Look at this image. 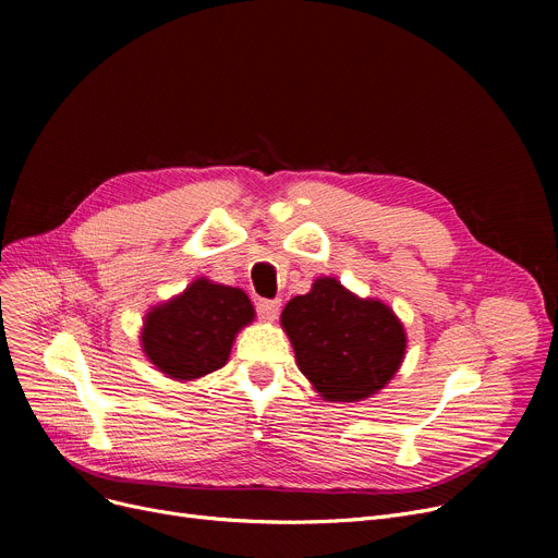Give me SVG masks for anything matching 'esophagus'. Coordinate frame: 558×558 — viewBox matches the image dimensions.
Wrapping results in <instances>:
<instances>
[{
    "instance_id": "34e87169",
    "label": "esophagus",
    "mask_w": 558,
    "mask_h": 558,
    "mask_svg": "<svg viewBox=\"0 0 558 558\" xmlns=\"http://www.w3.org/2000/svg\"><path fill=\"white\" fill-rule=\"evenodd\" d=\"M257 314L264 320H276L280 314V301H257Z\"/></svg>"
}]
</instances>
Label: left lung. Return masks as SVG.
<instances>
[{"instance_id": "left-lung-1", "label": "left lung", "mask_w": 558, "mask_h": 558, "mask_svg": "<svg viewBox=\"0 0 558 558\" xmlns=\"http://www.w3.org/2000/svg\"><path fill=\"white\" fill-rule=\"evenodd\" d=\"M280 320L301 373L332 402L377 393L404 357L407 337L396 314L350 294L335 278H318L310 294L291 299Z\"/></svg>"}]
</instances>
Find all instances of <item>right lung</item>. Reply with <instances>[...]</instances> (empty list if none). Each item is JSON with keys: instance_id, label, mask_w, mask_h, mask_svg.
Here are the masks:
<instances>
[{"instance_id": "obj_1", "label": "right lung", "mask_w": 558, "mask_h": 558, "mask_svg": "<svg viewBox=\"0 0 558 558\" xmlns=\"http://www.w3.org/2000/svg\"><path fill=\"white\" fill-rule=\"evenodd\" d=\"M253 316L242 289L201 278L181 296L146 314L142 348L169 377L196 379L228 362L234 335Z\"/></svg>"}]
</instances>
